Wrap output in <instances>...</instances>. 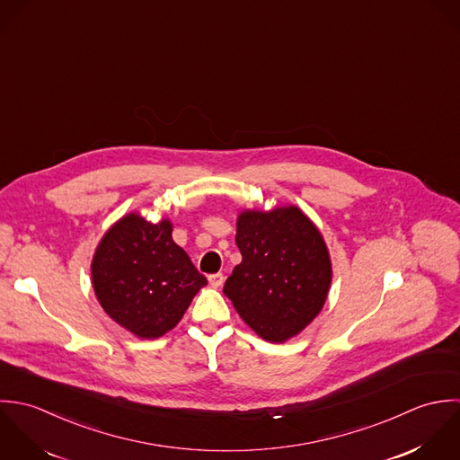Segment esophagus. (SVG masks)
Wrapping results in <instances>:
<instances>
[{
  "label": "esophagus",
  "instance_id": "34e87169",
  "mask_svg": "<svg viewBox=\"0 0 460 460\" xmlns=\"http://www.w3.org/2000/svg\"><path fill=\"white\" fill-rule=\"evenodd\" d=\"M208 280L213 288H220L224 284V274H213V276L208 277Z\"/></svg>",
  "mask_w": 460,
  "mask_h": 460
}]
</instances>
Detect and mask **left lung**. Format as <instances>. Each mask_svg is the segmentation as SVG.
<instances>
[{
    "instance_id": "1",
    "label": "left lung",
    "mask_w": 460,
    "mask_h": 460,
    "mask_svg": "<svg viewBox=\"0 0 460 460\" xmlns=\"http://www.w3.org/2000/svg\"><path fill=\"white\" fill-rule=\"evenodd\" d=\"M236 245L242 263L224 293L258 336L284 343L325 304L332 267L323 236L296 206L245 209L236 222Z\"/></svg>"
}]
</instances>
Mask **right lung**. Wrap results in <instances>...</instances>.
<instances>
[{"instance_id":"add662e5","label":"right lung","mask_w":460,"mask_h":460,"mask_svg":"<svg viewBox=\"0 0 460 460\" xmlns=\"http://www.w3.org/2000/svg\"><path fill=\"white\" fill-rule=\"evenodd\" d=\"M95 296L104 313L138 338L174 329L206 277L172 240V224L128 213L99 242L93 260Z\"/></svg>"}]
</instances>
